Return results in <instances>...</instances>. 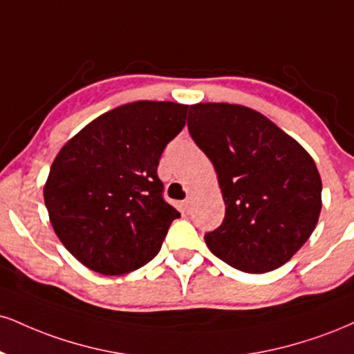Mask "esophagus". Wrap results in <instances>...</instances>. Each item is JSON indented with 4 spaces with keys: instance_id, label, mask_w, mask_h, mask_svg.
Wrapping results in <instances>:
<instances>
[{
    "instance_id": "obj_1",
    "label": "esophagus",
    "mask_w": 354,
    "mask_h": 354,
    "mask_svg": "<svg viewBox=\"0 0 354 354\" xmlns=\"http://www.w3.org/2000/svg\"><path fill=\"white\" fill-rule=\"evenodd\" d=\"M191 206H193V199H191V196H188V198L181 203V209L188 214V212L191 211Z\"/></svg>"
}]
</instances>
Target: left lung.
I'll return each mask as SVG.
<instances>
[{"mask_svg":"<svg viewBox=\"0 0 354 354\" xmlns=\"http://www.w3.org/2000/svg\"><path fill=\"white\" fill-rule=\"evenodd\" d=\"M188 130L214 165L225 204L223 223L204 236L211 252L247 274L290 261L322 211V180L312 156L242 105H191Z\"/></svg>","mask_w":354,"mask_h":354,"instance_id":"8db88e82","label":"left lung"}]
</instances>
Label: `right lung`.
<instances>
[{"mask_svg": "<svg viewBox=\"0 0 354 354\" xmlns=\"http://www.w3.org/2000/svg\"><path fill=\"white\" fill-rule=\"evenodd\" d=\"M188 105L140 100L100 115L50 166L44 203L69 252L91 270L122 275L160 252L180 218L163 198L158 165Z\"/></svg>", "mask_w": 354, "mask_h": 354, "instance_id": "1", "label": "right lung"}]
</instances>
